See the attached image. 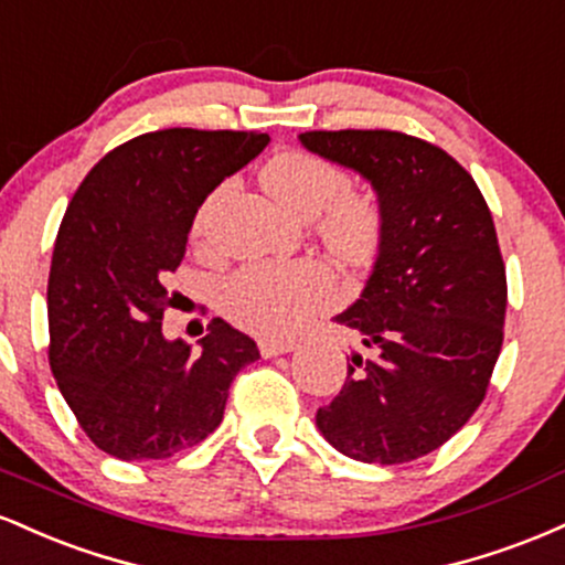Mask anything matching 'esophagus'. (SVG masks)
Here are the masks:
<instances>
[{
    "label": "esophagus",
    "instance_id": "esophagus-1",
    "mask_svg": "<svg viewBox=\"0 0 565 565\" xmlns=\"http://www.w3.org/2000/svg\"><path fill=\"white\" fill-rule=\"evenodd\" d=\"M260 353L265 359H274V355H281V353H291V350L297 348L295 340H260Z\"/></svg>",
    "mask_w": 565,
    "mask_h": 565
}]
</instances>
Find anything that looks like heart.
<instances>
[{
  "mask_svg": "<svg viewBox=\"0 0 565 565\" xmlns=\"http://www.w3.org/2000/svg\"><path fill=\"white\" fill-rule=\"evenodd\" d=\"M263 185L297 217H316L321 242L348 263L377 252L385 231L380 201L350 188V172L337 161L302 148L276 153L263 164ZM220 191L201 204L196 231L210 220ZM334 274L319 257L289 263H246L225 278L220 305L233 323L260 337L289 334L310 310L332 297Z\"/></svg>",
  "mask_w": 565,
  "mask_h": 565,
  "instance_id": "obj_1",
  "label": "heart"
}]
</instances>
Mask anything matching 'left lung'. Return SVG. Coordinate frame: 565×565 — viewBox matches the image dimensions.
Masks as SVG:
<instances>
[{
    "mask_svg": "<svg viewBox=\"0 0 565 565\" xmlns=\"http://www.w3.org/2000/svg\"><path fill=\"white\" fill-rule=\"evenodd\" d=\"M300 140L364 174L385 215L364 295L337 316L364 348L316 425L359 462H412L444 446L489 391L508 308L494 220L472 174L414 135L313 129Z\"/></svg>",
    "mask_w": 565,
    "mask_h": 565,
    "instance_id": "obj_1",
    "label": "left lung"
}]
</instances>
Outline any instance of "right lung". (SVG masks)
<instances>
[{"mask_svg": "<svg viewBox=\"0 0 565 565\" xmlns=\"http://www.w3.org/2000/svg\"><path fill=\"white\" fill-rule=\"evenodd\" d=\"M268 140L191 127L138 135L97 161L68 201L47 281L50 366L76 423L116 459L196 446L223 423L233 377L260 359L223 319L210 321L199 353L167 342L161 319L199 206Z\"/></svg>", "mask_w": 565, "mask_h": 565, "instance_id": "add662e5", "label": "right lung"}]
</instances>
